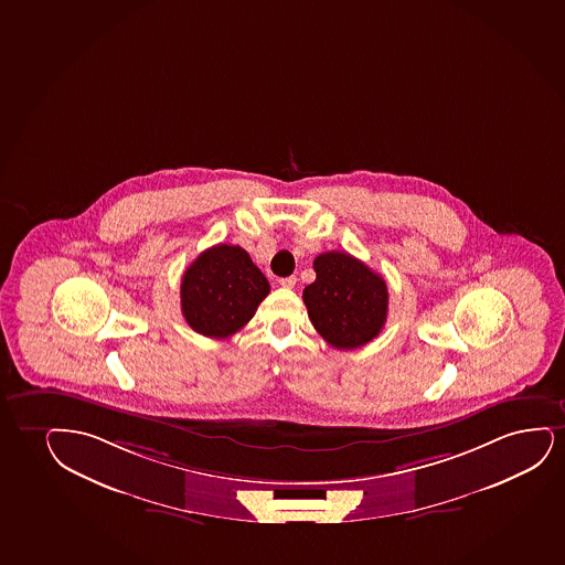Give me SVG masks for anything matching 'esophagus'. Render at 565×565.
Instances as JSON below:
<instances>
[{
  "instance_id": "34e87169",
  "label": "esophagus",
  "mask_w": 565,
  "mask_h": 565,
  "mask_svg": "<svg viewBox=\"0 0 565 565\" xmlns=\"http://www.w3.org/2000/svg\"><path fill=\"white\" fill-rule=\"evenodd\" d=\"M296 282H298V279L296 277H285V279H279V285L282 286V288H294L296 286Z\"/></svg>"
}]
</instances>
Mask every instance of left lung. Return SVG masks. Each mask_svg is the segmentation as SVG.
Listing matches in <instances>:
<instances>
[{
  "label": "left lung",
  "mask_w": 565,
  "mask_h": 565,
  "mask_svg": "<svg viewBox=\"0 0 565 565\" xmlns=\"http://www.w3.org/2000/svg\"><path fill=\"white\" fill-rule=\"evenodd\" d=\"M317 279L303 290L315 330L337 350H355L379 337L387 317L386 280L345 254L315 257Z\"/></svg>",
  "instance_id": "8db88e82"
}]
</instances>
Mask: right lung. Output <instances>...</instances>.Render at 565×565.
<instances>
[{"mask_svg":"<svg viewBox=\"0 0 565 565\" xmlns=\"http://www.w3.org/2000/svg\"><path fill=\"white\" fill-rule=\"evenodd\" d=\"M269 290V280L248 252L233 244H215L183 273L181 311L194 332L222 340L250 321Z\"/></svg>","mask_w":565,"mask_h":565,"instance_id":"right-lung-1","label":"right lung"}]
</instances>
